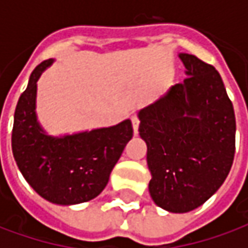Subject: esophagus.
<instances>
[{
  "label": "esophagus",
  "instance_id": "1",
  "mask_svg": "<svg viewBox=\"0 0 248 248\" xmlns=\"http://www.w3.org/2000/svg\"><path fill=\"white\" fill-rule=\"evenodd\" d=\"M131 124H133V130H134V134L138 135V127H140V119H138V117L133 115V117H131Z\"/></svg>",
  "mask_w": 248,
  "mask_h": 248
}]
</instances>
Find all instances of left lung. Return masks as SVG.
Returning <instances> with one entry per match:
<instances>
[{"mask_svg":"<svg viewBox=\"0 0 248 248\" xmlns=\"http://www.w3.org/2000/svg\"><path fill=\"white\" fill-rule=\"evenodd\" d=\"M187 78L138 111L147 145L149 191L156 206L183 214L223 185L235 153V114L215 67L179 53Z\"/></svg>","mask_w":248,"mask_h":248,"instance_id":"8db88e82","label":"left lung"}]
</instances>
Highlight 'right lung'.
<instances>
[{
	"mask_svg": "<svg viewBox=\"0 0 248 248\" xmlns=\"http://www.w3.org/2000/svg\"><path fill=\"white\" fill-rule=\"evenodd\" d=\"M54 60L41 62L29 78L14 113L12 150L19 171L41 197L71 206L92 201L133 138L130 119L110 127L60 137L49 135L37 117V81Z\"/></svg>",
	"mask_w": 248,
	"mask_h": 248,
	"instance_id": "1",
	"label": "right lung"
}]
</instances>
